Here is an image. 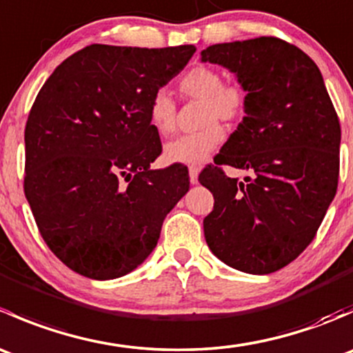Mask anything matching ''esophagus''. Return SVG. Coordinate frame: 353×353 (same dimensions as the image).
<instances>
[{
	"instance_id": "1",
	"label": "esophagus",
	"mask_w": 353,
	"mask_h": 353,
	"mask_svg": "<svg viewBox=\"0 0 353 353\" xmlns=\"http://www.w3.org/2000/svg\"><path fill=\"white\" fill-rule=\"evenodd\" d=\"M188 172H190V181H191V184H196V183H198L199 167H198V165H190V167H188Z\"/></svg>"
}]
</instances>
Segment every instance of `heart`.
Here are the masks:
<instances>
[{"label":"heart","instance_id":"1","mask_svg":"<svg viewBox=\"0 0 353 353\" xmlns=\"http://www.w3.org/2000/svg\"><path fill=\"white\" fill-rule=\"evenodd\" d=\"M177 90L184 101H199L201 130L176 138L165 145V160L176 163H199L223 141V123H237L245 116L249 92L237 78L222 80L215 66L194 65L181 74ZM148 119L157 134L170 137L177 130V104L163 90L157 92L148 105Z\"/></svg>","mask_w":353,"mask_h":353}]
</instances>
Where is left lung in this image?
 Segmentation results:
<instances>
[{"instance_id":"8db88e82","label":"left lung","mask_w":353,"mask_h":353,"mask_svg":"<svg viewBox=\"0 0 353 353\" xmlns=\"http://www.w3.org/2000/svg\"><path fill=\"white\" fill-rule=\"evenodd\" d=\"M201 61L237 73L249 92L243 123L199 174L212 191L205 239L225 265L266 275L316 237L340 174V121L316 63L279 37L215 44ZM222 165L251 170L244 183Z\"/></svg>"}]
</instances>
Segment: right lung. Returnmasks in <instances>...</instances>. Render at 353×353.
I'll return each mask as SVG.
<instances>
[{
    "label": "right lung",
    "mask_w": 353,
    "mask_h": 353,
    "mask_svg": "<svg viewBox=\"0 0 353 353\" xmlns=\"http://www.w3.org/2000/svg\"><path fill=\"white\" fill-rule=\"evenodd\" d=\"M194 51L92 44L39 90L25 124L23 191L44 243L73 272L110 280L137 268L190 190L183 165L150 170L162 143L148 105Z\"/></svg>",
    "instance_id": "obj_1"
}]
</instances>
